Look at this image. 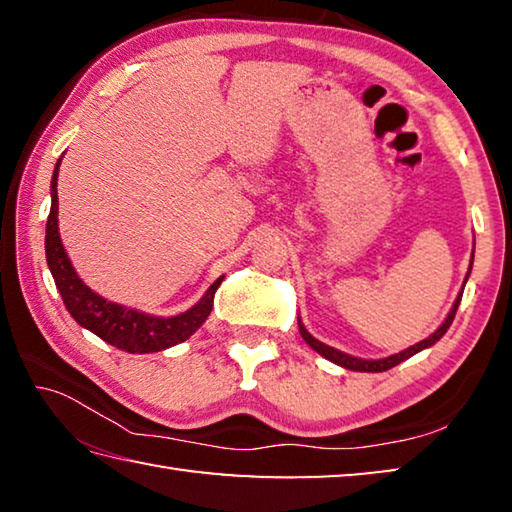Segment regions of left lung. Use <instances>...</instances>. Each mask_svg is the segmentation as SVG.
Here are the masks:
<instances>
[{
	"instance_id": "8db88e82",
	"label": "left lung",
	"mask_w": 512,
	"mask_h": 512,
	"mask_svg": "<svg viewBox=\"0 0 512 512\" xmlns=\"http://www.w3.org/2000/svg\"><path fill=\"white\" fill-rule=\"evenodd\" d=\"M472 259H474V250H472ZM470 271H472V264H470ZM470 271H467V275H470ZM465 282H467V277H465ZM463 287H465V284H463ZM461 298H463V293H458V298L454 300V307H452V311H449V314H447L445 323L440 325V327L436 329V332H433V334L429 336V339H424V341H420V343L411 345V348L402 350L400 354H391V357H386V359H359V357H352V354H345V352H341V350H334V348H329V345H325V343H320L318 339H314V336H311V334L307 332V329H305V325H302L300 318H298V327H300L302 339H305L318 354H323L325 359L336 363V366H343V368H348V370H359V372H384V370H388V368L397 366V363H402V361H406L409 357H413V354L422 352L424 348H431L433 343L443 339L445 332L449 329V325H452L454 316H456L458 305H461Z\"/></svg>"
}]
</instances>
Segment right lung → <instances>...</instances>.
Masks as SVG:
<instances>
[{"label": "right lung", "instance_id": "add662e5", "mask_svg": "<svg viewBox=\"0 0 512 512\" xmlns=\"http://www.w3.org/2000/svg\"><path fill=\"white\" fill-rule=\"evenodd\" d=\"M58 167L56 162L54 178H51V212L47 219V235H45V253L49 271L54 275L56 289L60 291L65 307L72 318L81 327L90 329L115 348L131 352V354H149L167 350L171 345H178L187 341L198 327H201L207 316H210L214 305V293L223 282V275L216 280L205 296L196 302L192 309L183 311L178 316H151L144 311L128 309L115 305L99 293H94L88 284L76 275L72 262L63 248L58 232Z\"/></svg>", "mask_w": 512, "mask_h": 512}]
</instances>
